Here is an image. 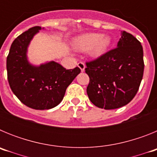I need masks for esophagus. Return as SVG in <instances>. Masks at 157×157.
Segmentation results:
<instances>
[{
  "mask_svg": "<svg viewBox=\"0 0 157 157\" xmlns=\"http://www.w3.org/2000/svg\"><path fill=\"white\" fill-rule=\"evenodd\" d=\"M78 67L80 69H81L82 71H84V70H85V67H86V65H85V63H83V62H79V63H78Z\"/></svg>",
  "mask_w": 157,
  "mask_h": 157,
  "instance_id": "34e87169",
  "label": "esophagus"
}]
</instances>
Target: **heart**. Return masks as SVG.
<instances>
[{"instance_id": "obj_1", "label": "heart", "mask_w": 157, "mask_h": 157, "mask_svg": "<svg viewBox=\"0 0 157 157\" xmlns=\"http://www.w3.org/2000/svg\"><path fill=\"white\" fill-rule=\"evenodd\" d=\"M111 38L98 33H89L77 37L74 45L81 50L90 49L91 56L98 57L105 53L110 45Z\"/></svg>"}]
</instances>
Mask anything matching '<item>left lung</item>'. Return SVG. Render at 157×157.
Masks as SVG:
<instances>
[{
	"instance_id": "1",
	"label": "left lung",
	"mask_w": 157,
	"mask_h": 157,
	"mask_svg": "<svg viewBox=\"0 0 157 157\" xmlns=\"http://www.w3.org/2000/svg\"><path fill=\"white\" fill-rule=\"evenodd\" d=\"M86 64L89 99L101 109H119L127 105L139 89L145 66L143 48L132 34L121 31L116 48Z\"/></svg>"
}]
</instances>
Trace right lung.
<instances>
[{
	"label": "right lung",
	"mask_w": 157,
	"mask_h": 157,
	"mask_svg": "<svg viewBox=\"0 0 157 157\" xmlns=\"http://www.w3.org/2000/svg\"><path fill=\"white\" fill-rule=\"evenodd\" d=\"M41 27H34L18 36L7 56V74L10 88L22 103L36 110L50 109L59 105L65 91L81 70H67L51 61L39 67L28 63L27 48Z\"/></svg>",
	"instance_id": "add662e5"
}]
</instances>
